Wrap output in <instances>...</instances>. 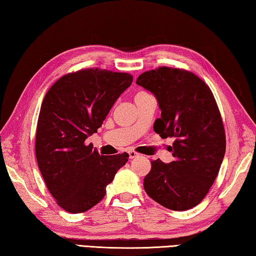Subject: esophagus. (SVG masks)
Wrapping results in <instances>:
<instances>
[{"mask_svg": "<svg viewBox=\"0 0 256 256\" xmlns=\"http://www.w3.org/2000/svg\"><path fill=\"white\" fill-rule=\"evenodd\" d=\"M128 154H129V158H135L136 156L138 155V153H137V152H135V150H129Z\"/></svg>", "mask_w": 256, "mask_h": 256, "instance_id": "34e87169", "label": "esophagus"}]
</instances>
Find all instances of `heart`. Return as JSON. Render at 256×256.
Wrapping results in <instances>:
<instances>
[{
	"mask_svg": "<svg viewBox=\"0 0 256 256\" xmlns=\"http://www.w3.org/2000/svg\"><path fill=\"white\" fill-rule=\"evenodd\" d=\"M146 92H144V91H140V92H138L137 94H136V96H140V94H145Z\"/></svg>",
	"mask_w": 256,
	"mask_h": 256,
	"instance_id": "obj_1",
	"label": "heart"
}]
</instances>
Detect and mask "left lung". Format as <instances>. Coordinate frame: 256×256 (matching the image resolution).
Masks as SVG:
<instances>
[{
    "label": "left lung",
    "instance_id": "1",
    "mask_svg": "<svg viewBox=\"0 0 256 256\" xmlns=\"http://www.w3.org/2000/svg\"><path fill=\"white\" fill-rule=\"evenodd\" d=\"M136 83L154 93L162 110L154 132L176 138L170 146L173 162H150L146 194L168 209L194 208L216 180L226 150L225 128L212 90L191 72L166 66L144 72Z\"/></svg>",
    "mask_w": 256,
    "mask_h": 256
}]
</instances>
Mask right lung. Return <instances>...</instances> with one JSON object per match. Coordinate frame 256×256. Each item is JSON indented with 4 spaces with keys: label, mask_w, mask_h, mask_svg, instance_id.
Returning a JSON list of instances; mask_svg holds the SVG:
<instances>
[{
    "label": "right lung",
    "mask_w": 256,
    "mask_h": 256,
    "mask_svg": "<svg viewBox=\"0 0 256 256\" xmlns=\"http://www.w3.org/2000/svg\"><path fill=\"white\" fill-rule=\"evenodd\" d=\"M132 75L101 68L65 74L48 90L36 132V158L56 204L80 214L100 202L127 153L100 155L86 144L98 132Z\"/></svg>",
    "instance_id": "add662e5"
}]
</instances>
